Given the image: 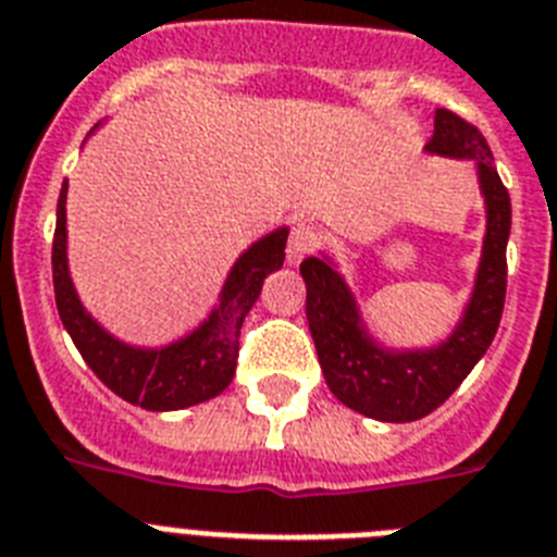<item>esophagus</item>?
<instances>
[{
    "mask_svg": "<svg viewBox=\"0 0 557 557\" xmlns=\"http://www.w3.org/2000/svg\"><path fill=\"white\" fill-rule=\"evenodd\" d=\"M320 243V234L318 228H311V225L306 223H297L292 228V234H288V246H286V257L288 263H300L302 257H309L314 248H318Z\"/></svg>",
    "mask_w": 557,
    "mask_h": 557,
    "instance_id": "34e87169",
    "label": "esophagus"
}]
</instances>
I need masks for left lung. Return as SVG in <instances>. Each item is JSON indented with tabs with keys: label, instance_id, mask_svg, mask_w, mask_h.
Returning <instances> with one entry per match:
<instances>
[{
	"label": "left lung",
	"instance_id": "1",
	"mask_svg": "<svg viewBox=\"0 0 557 557\" xmlns=\"http://www.w3.org/2000/svg\"><path fill=\"white\" fill-rule=\"evenodd\" d=\"M429 153L474 160L483 202L481 265L463 318L435 349H386L366 329L351 288L329 257L300 263L306 280V318L320 369L332 395L366 418L409 423L435 411L463 383L495 341L506 300V239L512 228V202L500 183L486 139L463 116L435 111Z\"/></svg>",
	"mask_w": 557,
	"mask_h": 557
}]
</instances>
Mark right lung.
<instances>
[{
	"label": "right lung",
	"instance_id": "1",
	"mask_svg": "<svg viewBox=\"0 0 557 557\" xmlns=\"http://www.w3.org/2000/svg\"><path fill=\"white\" fill-rule=\"evenodd\" d=\"M67 183H62L57 202V232H53V294L62 325L79 349L90 372L114 395L148 411H174L211 400L228 388L237 369L239 329L263 292V280L286 260L288 228L265 234L239 255L228 271L220 306L208 314L200 329L188 337L162 346L139 349L116 341L97 320L90 318L76 297L67 271V228H65Z\"/></svg>",
	"mask_w": 557,
	"mask_h": 557
}]
</instances>
